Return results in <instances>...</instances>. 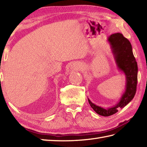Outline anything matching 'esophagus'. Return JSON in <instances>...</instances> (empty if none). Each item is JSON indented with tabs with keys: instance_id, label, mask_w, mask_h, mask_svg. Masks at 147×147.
<instances>
[{
	"instance_id": "esophagus-1",
	"label": "esophagus",
	"mask_w": 147,
	"mask_h": 147,
	"mask_svg": "<svg viewBox=\"0 0 147 147\" xmlns=\"http://www.w3.org/2000/svg\"><path fill=\"white\" fill-rule=\"evenodd\" d=\"M70 68L71 69H73V70H78L80 68V65L77 64H71Z\"/></svg>"
}]
</instances>
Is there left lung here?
<instances>
[{
    "label": "left lung",
    "mask_w": 147,
    "mask_h": 147,
    "mask_svg": "<svg viewBox=\"0 0 147 147\" xmlns=\"http://www.w3.org/2000/svg\"><path fill=\"white\" fill-rule=\"evenodd\" d=\"M107 41L110 44L118 70L125 75V88L119 101L111 107L104 108L97 106L88 98L92 108L103 117L116 113L119 109L123 108L131 101L136 94L138 82V65L131 42L120 33L111 34L108 37Z\"/></svg>",
    "instance_id": "8db88e82"
}]
</instances>
